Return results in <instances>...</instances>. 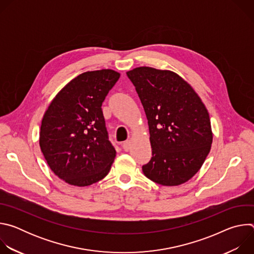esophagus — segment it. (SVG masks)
<instances>
[{
	"label": "esophagus",
	"mask_w": 254,
	"mask_h": 254,
	"mask_svg": "<svg viewBox=\"0 0 254 254\" xmlns=\"http://www.w3.org/2000/svg\"><path fill=\"white\" fill-rule=\"evenodd\" d=\"M130 146H131V142H130V140H126L124 143H123V148H124V150L126 151V152H128L129 151V149H130Z\"/></svg>",
	"instance_id": "obj_1"
}]
</instances>
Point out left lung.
Returning a JSON list of instances; mask_svg holds the SVG:
<instances>
[{"mask_svg": "<svg viewBox=\"0 0 254 254\" xmlns=\"http://www.w3.org/2000/svg\"><path fill=\"white\" fill-rule=\"evenodd\" d=\"M146 113L153 157L142 166L163 186L186 183L204 164L213 141L207 108L176 72L140 66L127 72Z\"/></svg>", "mask_w": 254, "mask_h": 254, "instance_id": "left-lung-1", "label": "left lung"}]
</instances>
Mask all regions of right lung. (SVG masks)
I'll return each instance as SVG.
<instances>
[{"instance_id":"obj_1","label":"right lung","mask_w":254,"mask_h":254,"mask_svg":"<svg viewBox=\"0 0 254 254\" xmlns=\"http://www.w3.org/2000/svg\"><path fill=\"white\" fill-rule=\"evenodd\" d=\"M120 77L113 69L84 72L55 95L43 116L41 151L51 171L69 185H92L112 168L116 150L101 104Z\"/></svg>"}]
</instances>
